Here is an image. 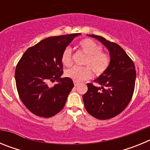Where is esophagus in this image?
Returning <instances> with one entry per match:
<instances>
[{
	"instance_id": "obj_1",
	"label": "esophagus",
	"mask_w": 150,
	"mask_h": 150,
	"mask_svg": "<svg viewBox=\"0 0 150 150\" xmlns=\"http://www.w3.org/2000/svg\"><path fill=\"white\" fill-rule=\"evenodd\" d=\"M74 86H77V85L79 84V83H78V82H76V81H74Z\"/></svg>"
}]
</instances>
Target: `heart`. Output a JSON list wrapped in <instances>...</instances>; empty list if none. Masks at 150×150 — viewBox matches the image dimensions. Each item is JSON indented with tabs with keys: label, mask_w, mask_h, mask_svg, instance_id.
Returning a JSON list of instances; mask_svg holds the SVG:
<instances>
[{
	"label": "heart",
	"mask_w": 150,
	"mask_h": 150,
	"mask_svg": "<svg viewBox=\"0 0 150 150\" xmlns=\"http://www.w3.org/2000/svg\"><path fill=\"white\" fill-rule=\"evenodd\" d=\"M79 50L86 55L83 64L85 67H74L67 70L65 75L74 81L82 82L91 77V68L95 76H100L106 71L110 65V56L102 52L101 46L91 39H84L79 43ZM64 65L70 66L72 64V50L67 47L62 55ZM89 67H88V66Z\"/></svg>",
	"instance_id": "1"
}]
</instances>
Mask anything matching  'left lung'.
<instances>
[{"label": "left lung", "mask_w": 150, "mask_h": 150, "mask_svg": "<svg viewBox=\"0 0 150 150\" xmlns=\"http://www.w3.org/2000/svg\"><path fill=\"white\" fill-rule=\"evenodd\" d=\"M88 37L99 40L110 52L108 68L94 81L100 86L87 83L83 99L87 112L98 120H109L122 112L134 93L136 79L134 64L121 46L100 36Z\"/></svg>", "instance_id": "1"}]
</instances>
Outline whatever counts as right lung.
I'll list each match as a JSON object with an SVG mask.
<instances>
[{
  "instance_id": "right-lung-1",
  "label": "right lung",
  "mask_w": 150,
  "mask_h": 150,
  "mask_svg": "<svg viewBox=\"0 0 150 150\" xmlns=\"http://www.w3.org/2000/svg\"><path fill=\"white\" fill-rule=\"evenodd\" d=\"M80 34L50 37L28 49L16 68L15 79L21 100L30 112L49 118L60 112L74 87L63 74L62 55L64 50ZM57 79L53 87L48 82Z\"/></svg>"
}]
</instances>
